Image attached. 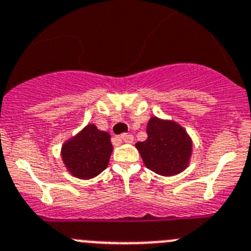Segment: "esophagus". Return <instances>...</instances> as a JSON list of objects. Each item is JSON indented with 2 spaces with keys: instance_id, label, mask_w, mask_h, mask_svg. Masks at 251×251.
<instances>
[{
  "instance_id": "obj_1",
  "label": "esophagus",
  "mask_w": 251,
  "mask_h": 251,
  "mask_svg": "<svg viewBox=\"0 0 251 251\" xmlns=\"http://www.w3.org/2000/svg\"><path fill=\"white\" fill-rule=\"evenodd\" d=\"M120 139L123 140L124 142H127V144H131L133 141V136L131 133H123L120 136Z\"/></svg>"
}]
</instances>
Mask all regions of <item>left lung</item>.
Masks as SVG:
<instances>
[{
	"label": "left lung",
	"instance_id": "obj_1",
	"mask_svg": "<svg viewBox=\"0 0 251 251\" xmlns=\"http://www.w3.org/2000/svg\"><path fill=\"white\" fill-rule=\"evenodd\" d=\"M136 149L149 170L161 176H175L188 167L192 140L177 123L153 116L147 124V139L137 142Z\"/></svg>",
	"mask_w": 251,
	"mask_h": 251
}]
</instances>
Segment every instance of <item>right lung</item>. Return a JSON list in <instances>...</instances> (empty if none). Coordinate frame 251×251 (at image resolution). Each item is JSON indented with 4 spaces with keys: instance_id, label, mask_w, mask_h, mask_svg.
Segmentation results:
<instances>
[{
    "instance_id": "right-lung-1",
    "label": "right lung",
    "mask_w": 251,
    "mask_h": 251,
    "mask_svg": "<svg viewBox=\"0 0 251 251\" xmlns=\"http://www.w3.org/2000/svg\"><path fill=\"white\" fill-rule=\"evenodd\" d=\"M111 152L109 133L89 124L63 145L62 160L74 177L89 179L107 167Z\"/></svg>"
}]
</instances>
